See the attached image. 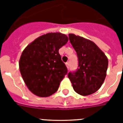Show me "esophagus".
Listing matches in <instances>:
<instances>
[{"instance_id":"obj_1","label":"esophagus","mask_w":123,"mask_h":123,"mask_svg":"<svg viewBox=\"0 0 123 123\" xmlns=\"http://www.w3.org/2000/svg\"><path fill=\"white\" fill-rule=\"evenodd\" d=\"M66 67H67V68H68V69H69V62H66Z\"/></svg>"}]
</instances>
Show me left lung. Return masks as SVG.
<instances>
[{
  "label": "left lung",
  "mask_w": 123,
  "mask_h": 123,
  "mask_svg": "<svg viewBox=\"0 0 123 123\" xmlns=\"http://www.w3.org/2000/svg\"><path fill=\"white\" fill-rule=\"evenodd\" d=\"M69 38L77 54L79 68L75 72H69L68 77L75 92L89 95L96 92L104 82L108 60L93 41L71 33Z\"/></svg>",
  "instance_id": "left-lung-1"
}]
</instances>
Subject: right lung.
Segmentation results:
<instances>
[{
  "label": "right lung",
  "mask_w": 123,
  "mask_h": 123,
  "mask_svg": "<svg viewBox=\"0 0 123 123\" xmlns=\"http://www.w3.org/2000/svg\"><path fill=\"white\" fill-rule=\"evenodd\" d=\"M69 38L61 33H49L35 39L25 48L19 69L28 88L35 95L49 97L58 90L68 69L59 49Z\"/></svg>",
  "instance_id": "right-lung-1"
}]
</instances>
